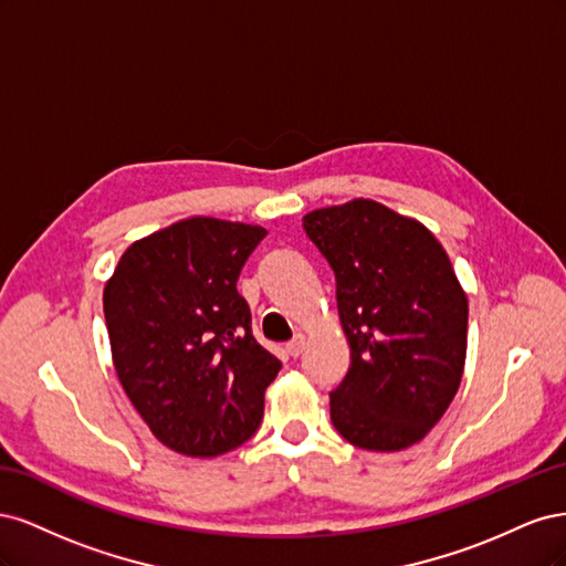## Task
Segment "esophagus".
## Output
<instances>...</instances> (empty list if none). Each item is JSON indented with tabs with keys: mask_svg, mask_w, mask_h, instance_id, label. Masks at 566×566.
Instances as JSON below:
<instances>
[{
	"mask_svg": "<svg viewBox=\"0 0 566 566\" xmlns=\"http://www.w3.org/2000/svg\"><path fill=\"white\" fill-rule=\"evenodd\" d=\"M285 352H287L290 356H293V358H297V356L304 352V335H297L293 342H287Z\"/></svg>",
	"mask_w": 566,
	"mask_h": 566,
	"instance_id": "obj_1",
	"label": "esophagus"
}]
</instances>
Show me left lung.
Here are the masks:
<instances>
[{
  "label": "left lung",
  "instance_id": "obj_1",
  "mask_svg": "<svg viewBox=\"0 0 566 566\" xmlns=\"http://www.w3.org/2000/svg\"><path fill=\"white\" fill-rule=\"evenodd\" d=\"M335 271L352 364L331 391V420L366 451H403L441 420L468 354V295L420 221L354 198L304 214Z\"/></svg>",
  "mask_w": 566,
  "mask_h": 566
}]
</instances>
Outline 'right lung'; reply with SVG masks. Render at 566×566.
Segmentation results:
<instances>
[{
	"instance_id": "add662e5",
	"label": "right lung",
	"mask_w": 566,
	"mask_h": 566,
	"mask_svg": "<svg viewBox=\"0 0 566 566\" xmlns=\"http://www.w3.org/2000/svg\"><path fill=\"white\" fill-rule=\"evenodd\" d=\"M266 229L188 217L132 243L104 287L115 373L167 449L221 455L248 441L281 361L252 337L238 276Z\"/></svg>"
}]
</instances>
